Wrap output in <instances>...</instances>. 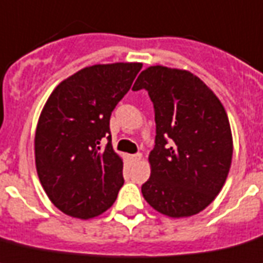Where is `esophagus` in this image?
<instances>
[{
    "instance_id": "34e87169",
    "label": "esophagus",
    "mask_w": 263,
    "mask_h": 263,
    "mask_svg": "<svg viewBox=\"0 0 263 263\" xmlns=\"http://www.w3.org/2000/svg\"><path fill=\"white\" fill-rule=\"evenodd\" d=\"M129 158H130V161H132V162H138V161H140V159L142 158V154H141V153L132 154V156H130Z\"/></svg>"
}]
</instances>
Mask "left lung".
I'll return each instance as SVG.
<instances>
[{
	"label": "left lung",
	"instance_id": "left-lung-1",
	"mask_svg": "<svg viewBox=\"0 0 263 263\" xmlns=\"http://www.w3.org/2000/svg\"><path fill=\"white\" fill-rule=\"evenodd\" d=\"M145 89L154 105L156 146L143 198L157 212L190 217L208 208L228 178L233 137L225 107L203 81L187 70L150 66L133 90Z\"/></svg>",
	"mask_w": 263,
	"mask_h": 263
}]
</instances>
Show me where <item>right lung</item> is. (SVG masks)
Wrapping results in <instances>:
<instances>
[{
    "instance_id": "right-lung-1",
    "label": "right lung",
    "mask_w": 263,
    "mask_h": 263,
    "mask_svg": "<svg viewBox=\"0 0 263 263\" xmlns=\"http://www.w3.org/2000/svg\"><path fill=\"white\" fill-rule=\"evenodd\" d=\"M141 67L140 62L84 67L46 101L35 130V167L49 199L65 214L93 218L116 201L123 162L111 146L110 116Z\"/></svg>"
}]
</instances>
